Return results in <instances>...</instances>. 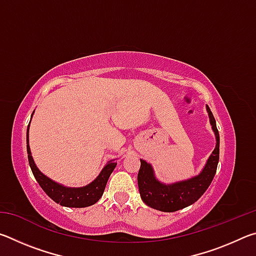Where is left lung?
<instances>
[{
  "label": "left lung",
  "mask_w": 256,
  "mask_h": 256,
  "mask_svg": "<svg viewBox=\"0 0 256 256\" xmlns=\"http://www.w3.org/2000/svg\"><path fill=\"white\" fill-rule=\"evenodd\" d=\"M210 124L216 136V148L212 151L204 168L192 178L164 184L154 177V168L146 160H140L141 167L138 174V185L142 201L150 208L164 212H174L193 204L209 188L216 175L219 162V132L216 120L209 106H206Z\"/></svg>",
  "instance_id": "obj_1"
}]
</instances>
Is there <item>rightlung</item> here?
Wrapping results in <instances>:
<instances>
[{
	"mask_svg": "<svg viewBox=\"0 0 256 256\" xmlns=\"http://www.w3.org/2000/svg\"><path fill=\"white\" fill-rule=\"evenodd\" d=\"M28 133L29 125L27 128V152L30 168H32V174L38 182V184L40 185V188L44 190V192L52 200L68 208H86L94 204L102 198L106 188L107 180L110 178L112 170H115L118 162H114V160H110L106 166L102 168L97 178L88 185L82 186V188H66V186H63L52 180L38 170L32 159V152H30Z\"/></svg>",
	"mask_w": 256,
	"mask_h": 256,
	"instance_id": "add662e5",
	"label": "right lung"
}]
</instances>
